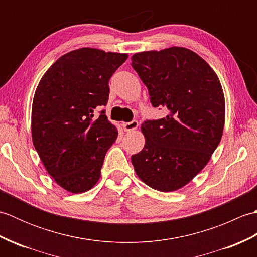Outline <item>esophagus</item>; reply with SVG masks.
I'll use <instances>...</instances> for the list:
<instances>
[{
  "label": "esophagus",
  "instance_id": "34e87169",
  "mask_svg": "<svg viewBox=\"0 0 257 257\" xmlns=\"http://www.w3.org/2000/svg\"><path fill=\"white\" fill-rule=\"evenodd\" d=\"M138 125H139V123H138L137 120H133L132 122H125V123H123L122 127H123L124 132L130 133V132H134V130L137 129Z\"/></svg>",
  "mask_w": 257,
  "mask_h": 257
}]
</instances>
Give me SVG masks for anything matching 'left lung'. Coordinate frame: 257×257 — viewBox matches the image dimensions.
Instances as JSON below:
<instances>
[{
	"instance_id": "obj_1",
	"label": "left lung",
	"mask_w": 257,
	"mask_h": 257,
	"mask_svg": "<svg viewBox=\"0 0 257 257\" xmlns=\"http://www.w3.org/2000/svg\"><path fill=\"white\" fill-rule=\"evenodd\" d=\"M132 66L165 118L141 124L145 147L132 157L135 171L150 188L171 192L188 184L219 146L225 99L214 70L184 47L136 53Z\"/></svg>"
}]
</instances>
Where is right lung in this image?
<instances>
[{
  "label": "right lung",
  "instance_id": "1",
  "mask_svg": "<svg viewBox=\"0 0 257 257\" xmlns=\"http://www.w3.org/2000/svg\"><path fill=\"white\" fill-rule=\"evenodd\" d=\"M125 53L83 47L59 57L43 75L32 105V139L48 174L70 193L90 190L100 178L118 130L105 111L109 79Z\"/></svg>",
  "mask_w": 257,
  "mask_h": 257
}]
</instances>
